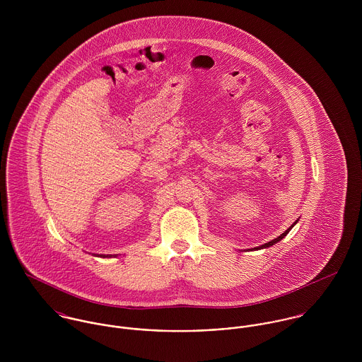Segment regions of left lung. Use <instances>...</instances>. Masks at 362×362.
Instances as JSON below:
<instances>
[{"label": "left lung", "instance_id": "left-lung-1", "mask_svg": "<svg viewBox=\"0 0 362 362\" xmlns=\"http://www.w3.org/2000/svg\"><path fill=\"white\" fill-rule=\"evenodd\" d=\"M296 223H297V221H296ZM296 223H294V224H296ZM294 224H293V226H294ZM293 226H291V227H290V228H287V230H286V231H284V233H283V234H281V235H280V237H277V238H274V240H272V241H270V243H266V244H264V245H260V247H259V248H269V247H272V245H273V244H276V243H279V241H281V240H283V238H284V237H286V235H287V234H288V231H290V230H291V228H293Z\"/></svg>", "mask_w": 362, "mask_h": 362}]
</instances>
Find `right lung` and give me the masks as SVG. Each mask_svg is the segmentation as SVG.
<instances>
[{"label":"right lung","mask_w":362,"mask_h":362,"mask_svg":"<svg viewBox=\"0 0 362 362\" xmlns=\"http://www.w3.org/2000/svg\"><path fill=\"white\" fill-rule=\"evenodd\" d=\"M102 257H103V258H105V257H107V258H108V255H102Z\"/></svg>","instance_id":"add662e5"}]
</instances>
